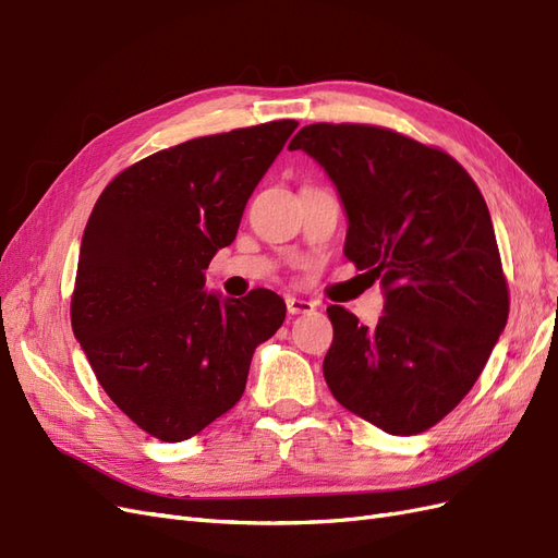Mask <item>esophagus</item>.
I'll return each instance as SVG.
<instances>
[{
    "label": "esophagus",
    "instance_id": "esophagus-1",
    "mask_svg": "<svg viewBox=\"0 0 558 558\" xmlns=\"http://www.w3.org/2000/svg\"><path fill=\"white\" fill-rule=\"evenodd\" d=\"M286 310H289L291 316H298V314L314 312V305H312V302H307V300H302V298L289 295V298H286Z\"/></svg>",
    "mask_w": 558,
    "mask_h": 558
}]
</instances>
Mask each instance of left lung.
Listing matches in <instances>:
<instances>
[{
	"label": "left lung",
	"instance_id": "obj_1",
	"mask_svg": "<svg viewBox=\"0 0 558 558\" xmlns=\"http://www.w3.org/2000/svg\"><path fill=\"white\" fill-rule=\"evenodd\" d=\"M289 148L328 172L349 218L344 256L386 291L373 328L328 307L330 393L386 433H424L468 396L510 314L477 183L445 150L379 125H305Z\"/></svg>",
	"mask_w": 558,
	"mask_h": 558
}]
</instances>
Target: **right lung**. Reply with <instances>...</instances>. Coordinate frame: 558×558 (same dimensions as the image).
<instances>
[{"mask_svg": "<svg viewBox=\"0 0 558 558\" xmlns=\"http://www.w3.org/2000/svg\"><path fill=\"white\" fill-rule=\"evenodd\" d=\"M295 121H272L162 148L118 174L83 230L72 328L107 396L162 442L232 410L253 351L283 324V300L205 293L214 253Z\"/></svg>", "mask_w": 558, "mask_h": 558, "instance_id": "add662e5", "label": "right lung"}]
</instances>
